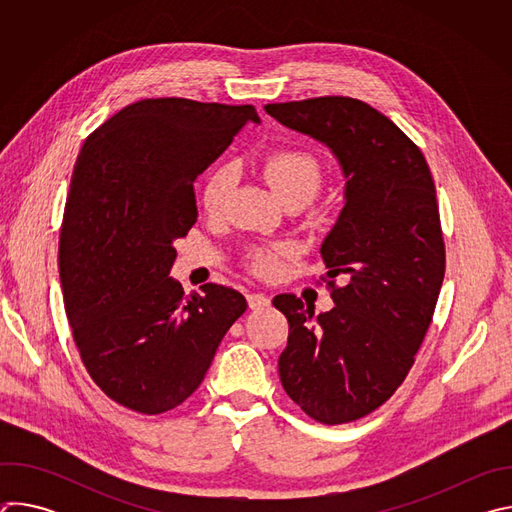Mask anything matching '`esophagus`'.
I'll return each mask as SVG.
<instances>
[{
	"label": "esophagus",
	"mask_w": 512,
	"mask_h": 512,
	"mask_svg": "<svg viewBox=\"0 0 512 512\" xmlns=\"http://www.w3.org/2000/svg\"><path fill=\"white\" fill-rule=\"evenodd\" d=\"M247 304L251 310H261V308H267L271 304L269 296L261 294V291H253V294L247 296Z\"/></svg>",
	"instance_id": "obj_1"
}]
</instances>
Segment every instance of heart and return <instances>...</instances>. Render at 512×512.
Returning <instances> with one entry per match:
<instances>
[{
  "label": "heart",
  "instance_id": "b5f03b06",
  "mask_svg": "<svg viewBox=\"0 0 512 512\" xmlns=\"http://www.w3.org/2000/svg\"><path fill=\"white\" fill-rule=\"evenodd\" d=\"M261 172L281 200L300 198L308 202L314 198L322 182V170L318 160L302 150H279L269 154L261 164ZM231 188L233 168L229 164L214 168L208 174L200 194L206 212H221ZM294 255L296 247L289 241L255 245L247 251V267L259 277H275L283 269L285 259Z\"/></svg>",
  "mask_w": 512,
  "mask_h": 512
}]
</instances>
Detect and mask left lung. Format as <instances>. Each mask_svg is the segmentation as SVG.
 Listing matches in <instances>:
<instances>
[{"label":"left lung","mask_w":512,"mask_h":512,"mask_svg":"<svg viewBox=\"0 0 512 512\" xmlns=\"http://www.w3.org/2000/svg\"><path fill=\"white\" fill-rule=\"evenodd\" d=\"M265 111L336 156L344 208L322 243L334 308L273 298L289 324L279 377L312 419L338 425L381 407L405 381L431 324L446 245L429 166L383 113L350 97L271 103ZM347 285L338 288L333 277Z\"/></svg>","instance_id":"8db88e82"}]
</instances>
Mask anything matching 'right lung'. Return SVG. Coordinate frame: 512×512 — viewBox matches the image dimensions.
I'll list each match as a JSON object with an SVG mask.
<instances>
[{"mask_svg":"<svg viewBox=\"0 0 512 512\" xmlns=\"http://www.w3.org/2000/svg\"><path fill=\"white\" fill-rule=\"evenodd\" d=\"M253 105L166 97L127 105L85 141L66 196L58 271L81 360L115 403L158 415L202 383L247 310L237 289L184 294L174 241L196 223V178L249 123Z\"/></svg>","mask_w":512,"mask_h":512,"instance_id":"add662e5","label":"right lung"}]
</instances>
